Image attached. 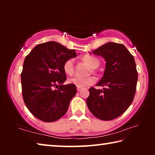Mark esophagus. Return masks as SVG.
<instances>
[{"label": "esophagus", "mask_w": 155, "mask_h": 155, "mask_svg": "<svg viewBox=\"0 0 155 155\" xmlns=\"http://www.w3.org/2000/svg\"><path fill=\"white\" fill-rule=\"evenodd\" d=\"M81 90V87H77V91H79Z\"/></svg>", "instance_id": "obj_1"}]
</instances>
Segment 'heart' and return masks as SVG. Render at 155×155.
I'll list each match as a JSON object with an SVG mask.
<instances>
[{
  "mask_svg": "<svg viewBox=\"0 0 155 155\" xmlns=\"http://www.w3.org/2000/svg\"><path fill=\"white\" fill-rule=\"evenodd\" d=\"M83 60L87 63L93 69L98 68L100 64L99 60L93 56L85 55L83 57ZM63 68H64V71L65 74L68 75L72 74L73 72H74V59H69L67 61H65L64 65H63ZM68 81L69 83L73 84L77 87H85L92 85L94 83V79L91 77H78V76H75V77L68 78Z\"/></svg>",
  "mask_w": 155,
  "mask_h": 155,
  "instance_id": "heart-1",
  "label": "heart"
}]
</instances>
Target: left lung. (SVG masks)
Wrapping results in <instances>:
<instances>
[{"label": "left lung", "mask_w": 155, "mask_h": 155, "mask_svg": "<svg viewBox=\"0 0 155 155\" xmlns=\"http://www.w3.org/2000/svg\"><path fill=\"white\" fill-rule=\"evenodd\" d=\"M106 61L103 77L96 86L103 90L89 89L87 105L94 116L102 120H111L127 111L134 98L137 72L134 57L121 44L108 42L92 52Z\"/></svg>", "instance_id": "8db88e82"}]
</instances>
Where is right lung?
<instances>
[{"label":"right lung","instance_id":"obj_1","mask_svg":"<svg viewBox=\"0 0 155 155\" xmlns=\"http://www.w3.org/2000/svg\"><path fill=\"white\" fill-rule=\"evenodd\" d=\"M77 56L74 50L48 41L34 47L25 57L21 73L22 96L28 109L37 118L52 122L67 112L77 88L73 84H63L66 80L63 65ZM58 87L57 90L54 89Z\"/></svg>","mask_w":155,"mask_h":155}]
</instances>
